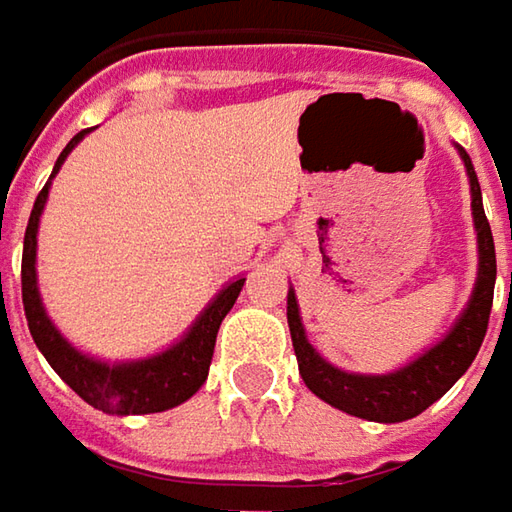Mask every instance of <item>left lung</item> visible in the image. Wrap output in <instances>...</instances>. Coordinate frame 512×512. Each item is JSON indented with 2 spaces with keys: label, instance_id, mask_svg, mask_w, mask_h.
<instances>
[{
  "label": "left lung",
  "instance_id": "obj_1",
  "mask_svg": "<svg viewBox=\"0 0 512 512\" xmlns=\"http://www.w3.org/2000/svg\"><path fill=\"white\" fill-rule=\"evenodd\" d=\"M459 153H462L464 168H467L470 196H473L470 207H473V225H476V236H479V279H476L473 296L464 307V313L456 319L453 330L442 342L424 350L416 362L404 364L384 376L344 373L339 367L325 362L313 350V344L307 342L305 327L299 319L296 293L293 290L287 293V325H290V339H293V350L299 359V373L307 387L330 407H339L344 413L367 419V422H404V419L419 416L433 402H439L476 359L484 342V333H487V322H490V307H493L496 247H493L490 222L484 216L482 187L476 179L473 162L462 148Z\"/></svg>",
  "mask_w": 512,
  "mask_h": 512
}]
</instances>
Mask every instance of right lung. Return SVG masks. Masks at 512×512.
I'll return each instance as SVG.
<instances>
[{
  "label": "right lung",
  "mask_w": 512,
  "mask_h": 512,
  "mask_svg": "<svg viewBox=\"0 0 512 512\" xmlns=\"http://www.w3.org/2000/svg\"><path fill=\"white\" fill-rule=\"evenodd\" d=\"M85 133H90V130L76 133L68 142V148L59 153L50 179L59 173L70 150L85 139ZM48 190L50 182L39 190V196L33 202L28 230H25V250H22V305H25V319H28L30 336H33L36 347L42 350V356L48 359L50 367L62 376V382L102 413L139 416V413H162V410L187 402L205 384L219 325L230 313L233 302L239 299L245 279H236V282L222 287L219 296L205 307V313L193 322V327L165 353H156V356L139 359V362L119 364L90 359L85 353H79L53 327L45 307H42V299H39L36 233H39V216H42L45 202H48Z\"/></svg>",
  "instance_id": "right-lung-1"
}]
</instances>
